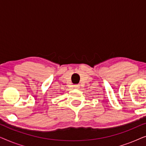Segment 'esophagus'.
Listing matches in <instances>:
<instances>
[{
    "mask_svg": "<svg viewBox=\"0 0 146 146\" xmlns=\"http://www.w3.org/2000/svg\"><path fill=\"white\" fill-rule=\"evenodd\" d=\"M74 87L75 88H78V87H79V86H78V85H74Z\"/></svg>",
    "mask_w": 146,
    "mask_h": 146,
    "instance_id": "34e87169",
    "label": "esophagus"
}]
</instances>
